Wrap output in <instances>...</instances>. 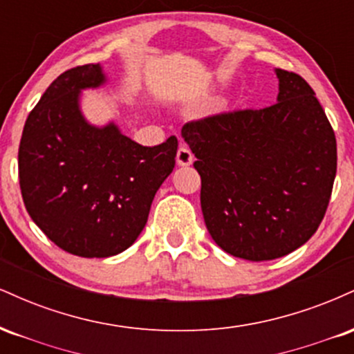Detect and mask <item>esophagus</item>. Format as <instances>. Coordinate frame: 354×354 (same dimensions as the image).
<instances>
[{
    "instance_id": "1",
    "label": "esophagus",
    "mask_w": 354,
    "mask_h": 354,
    "mask_svg": "<svg viewBox=\"0 0 354 354\" xmlns=\"http://www.w3.org/2000/svg\"><path fill=\"white\" fill-rule=\"evenodd\" d=\"M176 163L180 166H189L193 163V153L186 145H181L176 153Z\"/></svg>"
}]
</instances>
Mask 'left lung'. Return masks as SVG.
Masks as SVG:
<instances>
[{
    "mask_svg": "<svg viewBox=\"0 0 354 354\" xmlns=\"http://www.w3.org/2000/svg\"><path fill=\"white\" fill-rule=\"evenodd\" d=\"M278 103L186 123L201 209L214 243L250 261L298 250L323 221L336 176V138L301 76L274 70Z\"/></svg>",
    "mask_w": 354,
    "mask_h": 354,
    "instance_id": "1",
    "label": "left lung"
}]
</instances>
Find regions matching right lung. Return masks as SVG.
Instances as JSON below:
<instances>
[{
	"mask_svg": "<svg viewBox=\"0 0 354 354\" xmlns=\"http://www.w3.org/2000/svg\"><path fill=\"white\" fill-rule=\"evenodd\" d=\"M104 83L100 64L59 75L28 116L18 151L31 219L56 246L83 258L115 256L136 241L178 151L176 136L149 148L115 123L89 124L81 91Z\"/></svg>",
	"mask_w": 354,
	"mask_h": 354,
	"instance_id": "add662e5",
	"label": "right lung"
}]
</instances>
